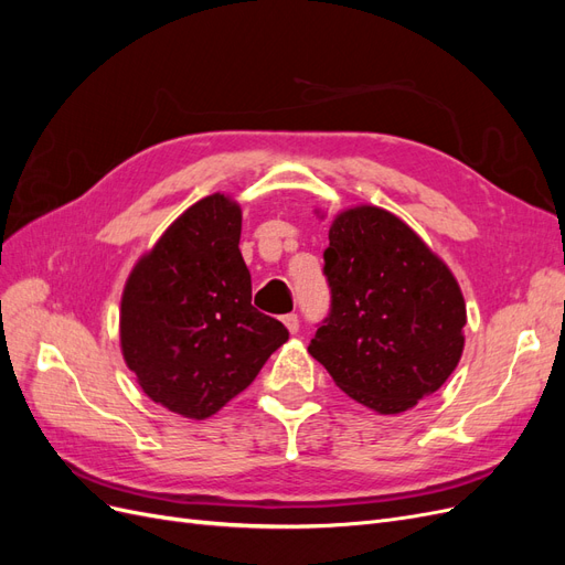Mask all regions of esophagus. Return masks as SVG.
<instances>
[{
  "mask_svg": "<svg viewBox=\"0 0 565 565\" xmlns=\"http://www.w3.org/2000/svg\"><path fill=\"white\" fill-rule=\"evenodd\" d=\"M282 322H285V328L289 330V334H297L299 332V318H297V313L282 316Z\"/></svg>",
  "mask_w": 565,
  "mask_h": 565,
  "instance_id": "esophagus-1",
  "label": "esophagus"
}]
</instances>
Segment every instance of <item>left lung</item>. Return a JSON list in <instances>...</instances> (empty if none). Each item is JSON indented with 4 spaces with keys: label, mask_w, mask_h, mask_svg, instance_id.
Segmentation results:
<instances>
[{
    "label": "left lung",
    "mask_w": 565,
    "mask_h": 565,
    "mask_svg": "<svg viewBox=\"0 0 565 565\" xmlns=\"http://www.w3.org/2000/svg\"><path fill=\"white\" fill-rule=\"evenodd\" d=\"M324 276L332 311L309 353L377 415L436 393L465 351L467 303L448 264L403 218L355 204L332 218Z\"/></svg>",
    "instance_id": "left-lung-1"
}]
</instances>
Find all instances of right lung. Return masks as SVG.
<instances>
[{"mask_svg": "<svg viewBox=\"0 0 565 565\" xmlns=\"http://www.w3.org/2000/svg\"><path fill=\"white\" fill-rule=\"evenodd\" d=\"M243 210L214 193L139 256L119 303V349L150 401L188 419L245 391L289 332L252 306Z\"/></svg>", "mask_w": 565, "mask_h": 565, "instance_id": "obj_1", "label": "right lung"}]
</instances>
